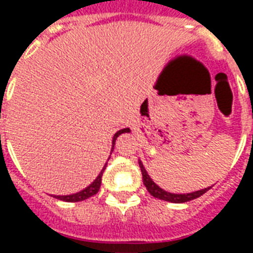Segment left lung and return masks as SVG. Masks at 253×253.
I'll return each instance as SVG.
<instances>
[{
  "label": "left lung",
  "mask_w": 253,
  "mask_h": 253,
  "mask_svg": "<svg viewBox=\"0 0 253 253\" xmlns=\"http://www.w3.org/2000/svg\"><path fill=\"white\" fill-rule=\"evenodd\" d=\"M139 168H141V172H142V177H143V184L146 187V190L149 191V194L154 198H159L161 201H167V202H172V203H184V202L192 201L195 198H199L201 195H203L206 191H209L211 187H207L205 190H199L195 191V192H191V194H172V192H167L163 188H160L156 183H154L150 176L148 175V172L145 169V167L142 165V163L139 161Z\"/></svg>",
  "instance_id": "left-lung-1"
}]
</instances>
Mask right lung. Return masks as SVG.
<instances>
[{
	"label": "right lung",
	"mask_w": 253,
	"mask_h": 253,
	"mask_svg": "<svg viewBox=\"0 0 253 253\" xmlns=\"http://www.w3.org/2000/svg\"><path fill=\"white\" fill-rule=\"evenodd\" d=\"M130 131V128H123V130H119V131L116 132L115 135H114V139H112V143L115 145V141L116 138L121 135L122 132H127ZM114 149V148H112ZM105 167L103 168V170L100 172L99 176L96 177V180L88 186L85 190L80 191L77 194H73V195H55L54 198H57V199H61V201H65V202H80V201H85V199H88L90 196H93L94 194H97L100 190V186H101V176H103V172H104Z\"/></svg>",
	"instance_id": "right-lung-1"
}]
</instances>
